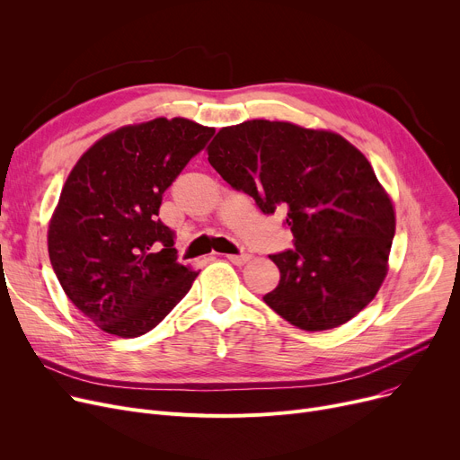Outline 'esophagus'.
Returning a JSON list of instances; mask_svg holds the SVG:
<instances>
[{
    "mask_svg": "<svg viewBox=\"0 0 460 460\" xmlns=\"http://www.w3.org/2000/svg\"><path fill=\"white\" fill-rule=\"evenodd\" d=\"M227 261H231L233 264H236V267H243V264H246L252 257L248 253H240V255H226Z\"/></svg>",
    "mask_w": 460,
    "mask_h": 460,
    "instance_id": "esophagus-1",
    "label": "esophagus"
}]
</instances>
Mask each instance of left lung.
Wrapping results in <instances>:
<instances>
[{
  "label": "left lung",
  "instance_id": "left-lung-1",
  "mask_svg": "<svg viewBox=\"0 0 460 460\" xmlns=\"http://www.w3.org/2000/svg\"><path fill=\"white\" fill-rule=\"evenodd\" d=\"M208 162L262 214L285 210L293 250L269 255L279 283L262 300L307 332L345 324L378 293L395 212L371 164L345 137L279 120L222 128Z\"/></svg>",
  "mask_w": 460,
  "mask_h": 460
}]
</instances>
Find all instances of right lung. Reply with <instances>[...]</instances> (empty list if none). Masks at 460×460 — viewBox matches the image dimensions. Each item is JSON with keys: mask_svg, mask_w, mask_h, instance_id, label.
<instances>
[{"mask_svg": "<svg viewBox=\"0 0 460 460\" xmlns=\"http://www.w3.org/2000/svg\"><path fill=\"white\" fill-rule=\"evenodd\" d=\"M214 128L164 117L119 128L72 169L48 229V253L68 300L108 333L139 337L190 291L164 191L199 155Z\"/></svg>", "mask_w": 460, "mask_h": 460, "instance_id": "1", "label": "right lung"}]
</instances>
